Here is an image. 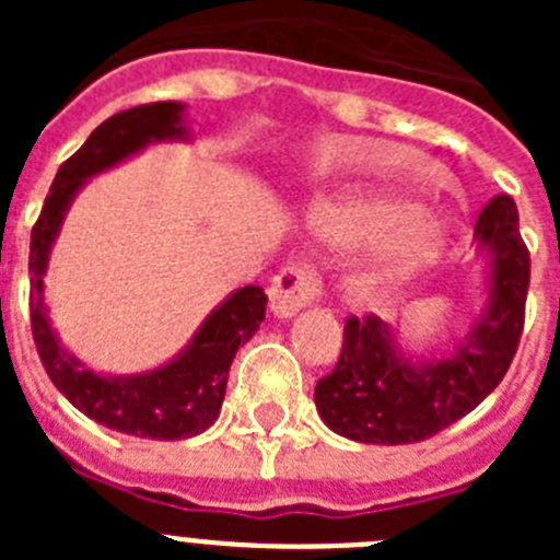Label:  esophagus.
<instances>
[{
	"instance_id": "1",
	"label": "esophagus",
	"mask_w": 560,
	"mask_h": 560,
	"mask_svg": "<svg viewBox=\"0 0 560 560\" xmlns=\"http://www.w3.org/2000/svg\"><path fill=\"white\" fill-rule=\"evenodd\" d=\"M323 294V280L311 266L291 264L271 280L269 285V305L271 314L280 319H289L296 311L314 303Z\"/></svg>"
}]
</instances>
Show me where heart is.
Instances as JSON below:
<instances>
[{
    "label": "heart",
    "instance_id": "heart-1",
    "mask_svg": "<svg viewBox=\"0 0 560 560\" xmlns=\"http://www.w3.org/2000/svg\"><path fill=\"white\" fill-rule=\"evenodd\" d=\"M311 224L334 246L373 241L359 271L364 289H387L432 264L440 249V226L427 210L404 207L395 192L381 187H350L323 199L311 212Z\"/></svg>",
    "mask_w": 560,
    "mask_h": 560
}]
</instances>
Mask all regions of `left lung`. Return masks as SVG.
<instances>
[{"instance_id":"8db88e82","label":"left lung","mask_w":560,"mask_h":560,"mask_svg":"<svg viewBox=\"0 0 560 560\" xmlns=\"http://www.w3.org/2000/svg\"><path fill=\"white\" fill-rule=\"evenodd\" d=\"M474 235L491 252L488 305L452 355L415 364L378 316H348L334 373L314 389L316 409L336 434L373 446L420 443L499 387L522 339L530 285V252L518 232L516 201L504 192L493 196Z\"/></svg>"}]
</instances>
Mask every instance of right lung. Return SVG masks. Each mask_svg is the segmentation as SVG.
Segmentation results:
<instances>
[{
    "instance_id": "1",
    "label": "right lung",
    "mask_w": 560,
    "mask_h": 560,
    "mask_svg": "<svg viewBox=\"0 0 560 560\" xmlns=\"http://www.w3.org/2000/svg\"><path fill=\"white\" fill-rule=\"evenodd\" d=\"M182 112V103H148L101 122L89 133V140L58 167L56 182L49 187L42 215L30 235V325L49 381L86 418L114 432L151 440L196 438L215 423L224 404L232 359L264 323L269 296L260 285L237 289L207 316L190 345L176 359L167 361L165 368L112 378L97 375L61 348L44 308L42 277L47 271L49 249L61 230L63 215L89 176L117 165L151 142L187 140Z\"/></svg>"
}]
</instances>
